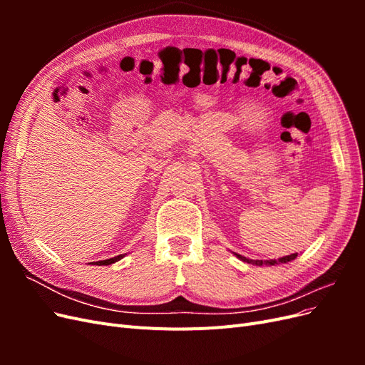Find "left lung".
<instances>
[{
  "mask_svg": "<svg viewBox=\"0 0 365 365\" xmlns=\"http://www.w3.org/2000/svg\"><path fill=\"white\" fill-rule=\"evenodd\" d=\"M236 257L237 259H240V260H244V262H247V263H252V264H259V267H262V264H277V263H288V262H291V260H294L295 257H297V252L295 254H291V256H283V257H280V259H277V260H251V259H247V257H244V256H240V254H236Z\"/></svg>",
  "mask_w": 365,
  "mask_h": 365,
  "instance_id": "left-lung-1",
  "label": "left lung"
}]
</instances>
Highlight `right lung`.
Instances as JSON below:
<instances>
[{"label":"right lung","mask_w":365,"mask_h":365,"mask_svg":"<svg viewBox=\"0 0 365 365\" xmlns=\"http://www.w3.org/2000/svg\"><path fill=\"white\" fill-rule=\"evenodd\" d=\"M125 257V254H120V256H115V257H113V259H106V260H98V262H91L93 264H98V267H101V264H111V263H115V262H118L120 259H123Z\"/></svg>","instance_id":"add662e5"}]
</instances>
